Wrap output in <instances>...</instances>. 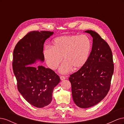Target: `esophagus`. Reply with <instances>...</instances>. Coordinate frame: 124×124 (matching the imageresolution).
I'll return each instance as SVG.
<instances>
[{"label":"esophagus","mask_w":124,"mask_h":124,"mask_svg":"<svg viewBox=\"0 0 124 124\" xmlns=\"http://www.w3.org/2000/svg\"><path fill=\"white\" fill-rule=\"evenodd\" d=\"M60 78H61V80L62 81V80H65V79H66V77H64V76H62L60 77Z\"/></svg>","instance_id":"1"}]
</instances>
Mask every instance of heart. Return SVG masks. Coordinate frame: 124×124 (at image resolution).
<instances>
[{
  "label": "heart",
  "mask_w": 124,
  "mask_h": 124,
  "mask_svg": "<svg viewBox=\"0 0 124 124\" xmlns=\"http://www.w3.org/2000/svg\"><path fill=\"white\" fill-rule=\"evenodd\" d=\"M51 47L46 48L43 51L47 66L52 69H56L63 58L65 62L59 71L67 73L72 68L77 70L85 66L89 59L92 44L86 35H67L54 39Z\"/></svg>",
  "instance_id": "obj_1"
}]
</instances>
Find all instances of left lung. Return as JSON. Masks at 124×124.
<instances>
[{
	"mask_svg": "<svg viewBox=\"0 0 124 124\" xmlns=\"http://www.w3.org/2000/svg\"><path fill=\"white\" fill-rule=\"evenodd\" d=\"M93 46L87 63L69 78L74 102L81 108L98 103L109 91L114 72L113 56L106 41L96 32L88 30Z\"/></svg>",
	"mask_w": 124,
	"mask_h": 124,
	"instance_id": "1",
	"label": "left lung"
}]
</instances>
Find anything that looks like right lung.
Returning <instances> with one entry per match:
<instances>
[{
  "label": "right lung",
  "instance_id": "right-lung-1",
  "mask_svg": "<svg viewBox=\"0 0 124 124\" xmlns=\"http://www.w3.org/2000/svg\"><path fill=\"white\" fill-rule=\"evenodd\" d=\"M53 33L30 31L18 41L13 51L12 67L18 91L28 103L39 108L51 103L54 88L61 81L52 69L31 65L37 60L44 61V43Z\"/></svg>",
  "mask_w": 124,
  "mask_h": 124
}]
</instances>
